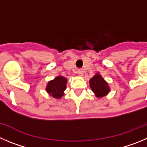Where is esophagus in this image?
<instances>
[{"label":"esophagus","instance_id":"1","mask_svg":"<svg viewBox=\"0 0 147 147\" xmlns=\"http://www.w3.org/2000/svg\"><path fill=\"white\" fill-rule=\"evenodd\" d=\"M78 74L79 75H80V76H81V75H83V71L82 70V69H79V70L78 71Z\"/></svg>","mask_w":147,"mask_h":147}]
</instances>
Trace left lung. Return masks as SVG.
Here are the masks:
<instances>
[{"label": "left lung", "instance_id": "1", "mask_svg": "<svg viewBox=\"0 0 147 147\" xmlns=\"http://www.w3.org/2000/svg\"><path fill=\"white\" fill-rule=\"evenodd\" d=\"M90 86L97 97H102L109 93V88L107 83L97 73L90 80Z\"/></svg>", "mask_w": 147, "mask_h": 147}]
</instances>
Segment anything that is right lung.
<instances>
[{"instance_id":"obj_1","label":"right lung","mask_w":147,"mask_h":147,"mask_svg":"<svg viewBox=\"0 0 147 147\" xmlns=\"http://www.w3.org/2000/svg\"><path fill=\"white\" fill-rule=\"evenodd\" d=\"M67 79L64 77L59 76L54 80L49 82L46 87L47 92L56 98H59L64 95V91L66 89Z\"/></svg>"}]
</instances>
